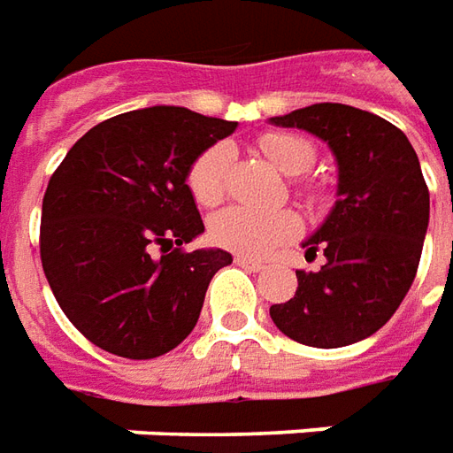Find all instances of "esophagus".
I'll return each mask as SVG.
<instances>
[{
    "label": "esophagus",
    "mask_w": 453,
    "mask_h": 453,
    "mask_svg": "<svg viewBox=\"0 0 453 453\" xmlns=\"http://www.w3.org/2000/svg\"><path fill=\"white\" fill-rule=\"evenodd\" d=\"M234 264L242 268H249V271H261V268H264L261 261H257V258H249V257H236L234 258Z\"/></svg>",
    "instance_id": "obj_1"
}]
</instances>
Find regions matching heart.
I'll list each match as a JSON object with an SVG mask.
<instances>
[{
  "mask_svg": "<svg viewBox=\"0 0 453 453\" xmlns=\"http://www.w3.org/2000/svg\"><path fill=\"white\" fill-rule=\"evenodd\" d=\"M258 148L286 174L305 173L316 162L313 142L293 133H266L258 140ZM229 162H232V150L221 142L196 155L187 173V185L196 204L202 207L219 204L226 192ZM298 192L308 202L316 199L313 187L301 185ZM298 229L301 224L288 209L258 211V209L246 207H226L209 219V239L219 249L242 254V257H264L271 249L291 242Z\"/></svg>",
  "mask_w": 453,
  "mask_h": 453,
  "instance_id": "b5f03b06",
  "label": "heart"
}]
</instances>
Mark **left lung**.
I'll list each match as a JSON object with an SVG mask.
<instances>
[{
  "label": "left lung",
  "mask_w": 453,
  "mask_h": 453,
  "mask_svg": "<svg viewBox=\"0 0 453 453\" xmlns=\"http://www.w3.org/2000/svg\"><path fill=\"white\" fill-rule=\"evenodd\" d=\"M271 123L303 127L338 160V202L305 242L320 271H296L298 288L271 305L283 335L311 348L370 338L395 316L422 258L429 189L417 152L389 120L342 103H316Z\"/></svg>",
  "instance_id": "left-lung-1"
}]
</instances>
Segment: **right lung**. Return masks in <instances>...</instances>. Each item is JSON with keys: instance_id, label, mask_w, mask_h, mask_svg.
I'll return each mask as SVG.
<instances>
[{"instance_id": "right-lung-1", "label": "right lung", "mask_w": 453, "mask_h": 453, "mask_svg": "<svg viewBox=\"0 0 453 453\" xmlns=\"http://www.w3.org/2000/svg\"><path fill=\"white\" fill-rule=\"evenodd\" d=\"M236 123L152 105L103 120L68 150L42 207V266L65 318L101 350L150 360L192 333L221 249L182 251L204 232L187 173Z\"/></svg>"}]
</instances>
